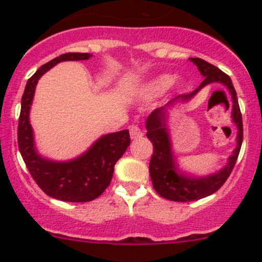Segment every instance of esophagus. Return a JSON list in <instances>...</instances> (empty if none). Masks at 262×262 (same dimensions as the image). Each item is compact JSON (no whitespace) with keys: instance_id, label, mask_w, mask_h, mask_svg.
I'll use <instances>...</instances> for the list:
<instances>
[{"instance_id":"esophagus-1","label":"esophagus","mask_w":262,"mask_h":262,"mask_svg":"<svg viewBox=\"0 0 262 262\" xmlns=\"http://www.w3.org/2000/svg\"><path fill=\"white\" fill-rule=\"evenodd\" d=\"M129 133H130L132 139H138L143 136V132H142V129L138 125H132L129 128Z\"/></svg>"}]
</instances>
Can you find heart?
Here are the masks:
<instances>
[{
  "label": "heart",
  "mask_w": 262,
  "mask_h": 262,
  "mask_svg": "<svg viewBox=\"0 0 262 262\" xmlns=\"http://www.w3.org/2000/svg\"><path fill=\"white\" fill-rule=\"evenodd\" d=\"M173 78L168 75H161L158 77L153 78L147 82L146 86L143 87V92L146 95H158L167 90L172 84Z\"/></svg>",
  "instance_id": "obj_1"
}]
</instances>
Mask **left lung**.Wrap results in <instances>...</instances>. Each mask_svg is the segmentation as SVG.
<instances>
[{
    "label": "left lung",
    "mask_w": 262,
    "mask_h": 262,
    "mask_svg": "<svg viewBox=\"0 0 262 262\" xmlns=\"http://www.w3.org/2000/svg\"><path fill=\"white\" fill-rule=\"evenodd\" d=\"M192 63L198 67L200 75L204 77V81L200 83L196 90L186 95H180L171 100L166 106L158 107L153 110L146 120L147 138L153 144V155L149 162V175L152 180L153 187L158 195L167 200L173 202H192L199 200L202 198L209 196L214 194L216 190L222 187L226 182L228 176L233 170L236 161L238 158L239 149L242 146L244 139V125H242V115L239 110L238 99H237L236 90L228 75L222 72L218 67L210 64L207 60L200 58H190ZM224 84L229 89L232 96V120L237 126V147L234 153L230 156L229 163L221 169L218 173L208 177L196 178L192 176H186L178 170L173 156L172 147H170L169 132L167 128V110L178 101H188L192 98L200 89L209 83Z\"/></svg>",
    "instance_id": "8db88e82"
}]
</instances>
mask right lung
<instances>
[{"instance_id": "add662e5", "label": "right lung", "mask_w": 262, "mask_h": 262, "mask_svg": "<svg viewBox=\"0 0 262 262\" xmlns=\"http://www.w3.org/2000/svg\"><path fill=\"white\" fill-rule=\"evenodd\" d=\"M91 57L89 53H66L46 63L29 78L21 99L17 143L24 162L38 186L47 195L63 202L84 203L100 196L110 185L116 161L130 144L129 130L125 129L100 137L80 157L71 161L48 160L36 150L29 114L39 78L59 62Z\"/></svg>"}]
</instances>
